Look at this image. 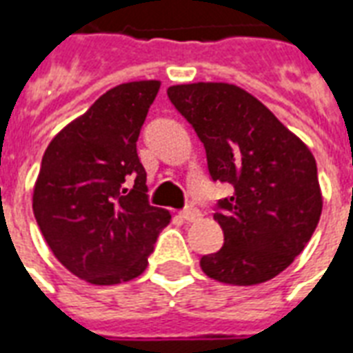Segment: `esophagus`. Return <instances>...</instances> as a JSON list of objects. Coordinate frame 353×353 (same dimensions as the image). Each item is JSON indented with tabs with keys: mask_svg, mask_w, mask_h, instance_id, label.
Instances as JSON below:
<instances>
[{
	"mask_svg": "<svg viewBox=\"0 0 353 353\" xmlns=\"http://www.w3.org/2000/svg\"><path fill=\"white\" fill-rule=\"evenodd\" d=\"M179 216L183 219L185 223H196V221H200L202 213H200L196 208H187V210H183L179 213Z\"/></svg>",
	"mask_w": 353,
	"mask_h": 353,
	"instance_id": "1",
	"label": "esophagus"
}]
</instances>
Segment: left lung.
<instances>
[{
    "mask_svg": "<svg viewBox=\"0 0 353 353\" xmlns=\"http://www.w3.org/2000/svg\"><path fill=\"white\" fill-rule=\"evenodd\" d=\"M166 93L202 140L211 179L234 187L213 215L224 245L202 256L200 268L234 286L270 281L307 247L322 215L314 157L234 83H179Z\"/></svg>",
    "mask_w": 353,
    "mask_h": 353,
    "instance_id": "left-lung-1",
    "label": "left lung"
}]
</instances>
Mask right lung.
<instances>
[{"mask_svg": "<svg viewBox=\"0 0 353 353\" xmlns=\"http://www.w3.org/2000/svg\"><path fill=\"white\" fill-rule=\"evenodd\" d=\"M161 82L119 83L57 132L44 151L33 213L54 256L97 286L142 275L170 213L148 202L137 153Z\"/></svg>", "mask_w": 353, "mask_h": 353, "instance_id": "right-lung-1", "label": "right lung"}]
</instances>
